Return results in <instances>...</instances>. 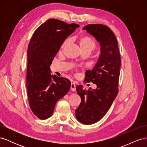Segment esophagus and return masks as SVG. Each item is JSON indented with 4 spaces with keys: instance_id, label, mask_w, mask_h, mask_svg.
Masks as SVG:
<instances>
[{
    "instance_id": "obj_1",
    "label": "esophagus",
    "mask_w": 147,
    "mask_h": 147,
    "mask_svg": "<svg viewBox=\"0 0 147 147\" xmlns=\"http://www.w3.org/2000/svg\"><path fill=\"white\" fill-rule=\"evenodd\" d=\"M70 90L72 91H75L76 90V86H75V84L74 83H72L70 84Z\"/></svg>"
}]
</instances>
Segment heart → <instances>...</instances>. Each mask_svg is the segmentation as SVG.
<instances>
[{
	"instance_id": "b5f03b06",
	"label": "heart",
	"mask_w": 147,
	"mask_h": 147,
	"mask_svg": "<svg viewBox=\"0 0 147 147\" xmlns=\"http://www.w3.org/2000/svg\"><path fill=\"white\" fill-rule=\"evenodd\" d=\"M78 43L82 50H88L91 51L93 50H94L96 47V44L94 41V40L90 37L86 36V35H83V36H81L80 37L78 38ZM68 43L69 39H67L64 42L63 45H61V50L64 49L67 45Z\"/></svg>"
}]
</instances>
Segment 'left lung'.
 I'll use <instances>...</instances> for the list:
<instances>
[{
    "label": "left lung",
    "instance_id": "left-lung-1",
    "mask_svg": "<svg viewBox=\"0 0 147 147\" xmlns=\"http://www.w3.org/2000/svg\"><path fill=\"white\" fill-rule=\"evenodd\" d=\"M83 29L92 35L100 46L98 61L91 70L86 71L84 80L96 84V89L86 90L82 85L76 86L82 101L75 116L80 123L92 124L104 117L116 98L121 61L117 38L107 26L91 24Z\"/></svg>",
    "mask_w": 147,
    "mask_h": 147
}]
</instances>
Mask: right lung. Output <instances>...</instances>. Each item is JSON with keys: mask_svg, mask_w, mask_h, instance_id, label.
<instances>
[{"mask_svg": "<svg viewBox=\"0 0 147 147\" xmlns=\"http://www.w3.org/2000/svg\"><path fill=\"white\" fill-rule=\"evenodd\" d=\"M79 26L50 19L35 30L30 39L26 87L30 108L40 119L51 116L57 101L70 90L69 80L51 75L50 66L65 38Z\"/></svg>", "mask_w": 147, "mask_h": 147, "instance_id": "right-lung-1", "label": "right lung"}]
</instances>
